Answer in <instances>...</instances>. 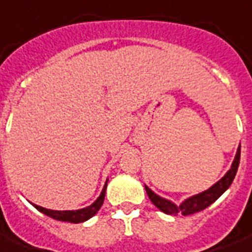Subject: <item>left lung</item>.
<instances>
[{
	"label": "left lung",
	"mask_w": 252,
	"mask_h": 252,
	"mask_svg": "<svg viewBox=\"0 0 252 252\" xmlns=\"http://www.w3.org/2000/svg\"><path fill=\"white\" fill-rule=\"evenodd\" d=\"M239 161H241V145L238 147L237 155L233 161V165L223 177L220 178V181L216 182L214 185L211 186L210 189L205 190L199 194H195L190 198L185 199L184 202L177 206L176 203L170 202L169 199H165L160 195H157L156 193H153L147 185H145V190H147V194L152 203L160 209L161 211H164L165 214H170V216H177V214H182V216H190V214H194L198 211L206 209L207 206H210L211 203L216 202L217 199L220 198V195L223 194L224 191L230 188V185L233 184L234 177L237 174L238 166H239Z\"/></svg>",
	"instance_id": "1"
}]
</instances>
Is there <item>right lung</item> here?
<instances>
[{"label": "right lung", "mask_w": 252, "mask_h": 252, "mask_svg": "<svg viewBox=\"0 0 252 252\" xmlns=\"http://www.w3.org/2000/svg\"><path fill=\"white\" fill-rule=\"evenodd\" d=\"M105 189H107V182H105L104 188L101 190L99 198L96 199L92 205L84 207V209H79V210H50V209H45V207L38 206V205H34V207H35L36 210H39L41 213L50 217V218H53V220H62V222H71V223H80V222H84V220L92 218L99 211V209H100L103 202H104Z\"/></svg>", "instance_id": "1"}]
</instances>
